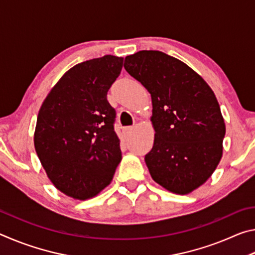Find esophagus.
Returning <instances> with one entry per match:
<instances>
[{"mask_svg":"<svg viewBox=\"0 0 255 255\" xmlns=\"http://www.w3.org/2000/svg\"><path fill=\"white\" fill-rule=\"evenodd\" d=\"M133 130V127H125L124 128V132L126 133V135H130Z\"/></svg>","mask_w":255,"mask_h":255,"instance_id":"34e87169","label":"esophagus"}]
</instances>
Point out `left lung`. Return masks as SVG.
I'll list each match as a JSON object with an SVG mask.
<instances>
[{"instance_id":"8db88e82","label":"left lung","mask_w":255,"mask_h":255,"mask_svg":"<svg viewBox=\"0 0 255 255\" xmlns=\"http://www.w3.org/2000/svg\"><path fill=\"white\" fill-rule=\"evenodd\" d=\"M124 67L152 97L154 145L145 155L150 176L171 192L188 195L223 156L226 127L214 91L187 64L158 50L129 55Z\"/></svg>"}]
</instances>
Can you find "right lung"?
<instances>
[{"instance_id":"add662e5","label":"right lung","mask_w":255,"mask_h":255,"mask_svg":"<svg viewBox=\"0 0 255 255\" xmlns=\"http://www.w3.org/2000/svg\"><path fill=\"white\" fill-rule=\"evenodd\" d=\"M124 58L106 55L70 68L50 90L37 117L33 143L49 180L77 200L99 195L122 161L116 111L107 93Z\"/></svg>"}]
</instances>
